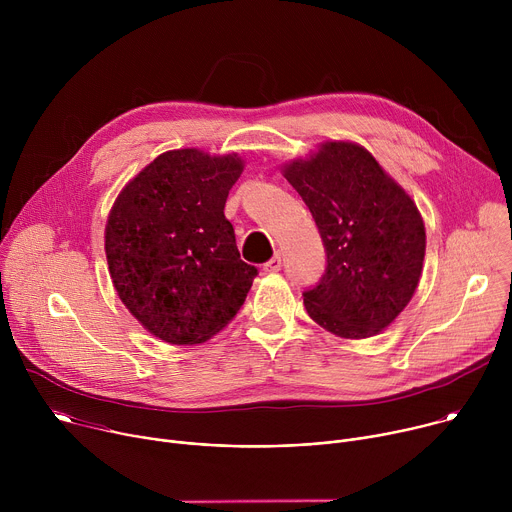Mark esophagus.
Wrapping results in <instances>:
<instances>
[{"label": "esophagus", "mask_w": 512, "mask_h": 512, "mask_svg": "<svg viewBox=\"0 0 512 512\" xmlns=\"http://www.w3.org/2000/svg\"><path fill=\"white\" fill-rule=\"evenodd\" d=\"M281 269V257L275 255L273 259H269L265 265H263V271L265 273H277Z\"/></svg>", "instance_id": "esophagus-1"}]
</instances>
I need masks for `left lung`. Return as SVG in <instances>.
Returning <instances> with one entry per match:
<instances>
[{"instance_id": "1", "label": "left lung", "mask_w": 512, "mask_h": 512, "mask_svg": "<svg viewBox=\"0 0 512 512\" xmlns=\"http://www.w3.org/2000/svg\"><path fill=\"white\" fill-rule=\"evenodd\" d=\"M281 174L308 204L328 267L304 306L326 332L371 338L407 308L423 271L425 225L415 200L360 143L326 139Z\"/></svg>"}]
</instances>
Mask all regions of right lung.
<instances>
[{
	"mask_svg": "<svg viewBox=\"0 0 512 512\" xmlns=\"http://www.w3.org/2000/svg\"><path fill=\"white\" fill-rule=\"evenodd\" d=\"M245 170L239 154L170 150L117 194L105 255L119 300L156 338L192 346L241 310L257 269L241 261L225 218L229 190Z\"/></svg>",
	"mask_w": 512,
	"mask_h": 512,
	"instance_id": "add662e5",
	"label": "right lung"
}]
</instances>
